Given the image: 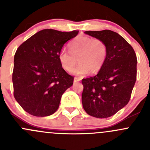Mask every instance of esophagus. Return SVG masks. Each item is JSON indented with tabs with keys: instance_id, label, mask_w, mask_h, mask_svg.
Segmentation results:
<instances>
[{
	"instance_id": "esophagus-1",
	"label": "esophagus",
	"mask_w": 150,
	"mask_h": 150,
	"mask_svg": "<svg viewBox=\"0 0 150 150\" xmlns=\"http://www.w3.org/2000/svg\"><path fill=\"white\" fill-rule=\"evenodd\" d=\"M81 78H77V77H75V78H74V82H78V81H81Z\"/></svg>"
}]
</instances>
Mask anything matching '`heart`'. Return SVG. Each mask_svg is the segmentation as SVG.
Instances as JSON below:
<instances>
[{
	"instance_id": "obj_1",
	"label": "heart",
	"mask_w": 150,
	"mask_h": 150,
	"mask_svg": "<svg viewBox=\"0 0 150 150\" xmlns=\"http://www.w3.org/2000/svg\"><path fill=\"white\" fill-rule=\"evenodd\" d=\"M68 47L69 51L63 49L59 54L61 66L67 72H72L78 60L80 64L73 70L78 75L98 72L105 62L107 48L99 39L81 36L72 40Z\"/></svg>"
}]
</instances>
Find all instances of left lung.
I'll return each instance as SVG.
<instances>
[{
	"mask_svg": "<svg viewBox=\"0 0 150 150\" xmlns=\"http://www.w3.org/2000/svg\"><path fill=\"white\" fill-rule=\"evenodd\" d=\"M85 33L102 40L107 55L97 75L82 80L83 107L93 117H111L129 102L137 80V56L132 46L115 32Z\"/></svg>",
	"mask_w": 150,
	"mask_h": 150,
	"instance_id": "1",
	"label": "left lung"
}]
</instances>
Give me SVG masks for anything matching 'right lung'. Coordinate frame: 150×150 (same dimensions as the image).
<instances>
[{
    "instance_id": "add662e5",
    "label": "right lung",
    "mask_w": 150,
    "mask_h": 150,
    "mask_svg": "<svg viewBox=\"0 0 150 150\" xmlns=\"http://www.w3.org/2000/svg\"><path fill=\"white\" fill-rule=\"evenodd\" d=\"M78 32L45 29L17 48L12 74L13 96L29 114L45 117L58 110L62 96L74 81L61 66L59 54Z\"/></svg>"
}]
</instances>
